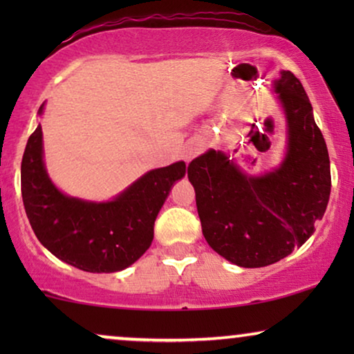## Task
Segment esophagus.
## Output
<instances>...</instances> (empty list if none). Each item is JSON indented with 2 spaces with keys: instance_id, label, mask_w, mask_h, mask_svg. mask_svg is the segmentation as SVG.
I'll use <instances>...</instances> for the list:
<instances>
[{
  "instance_id": "34e87169",
  "label": "esophagus",
  "mask_w": 354,
  "mask_h": 354,
  "mask_svg": "<svg viewBox=\"0 0 354 354\" xmlns=\"http://www.w3.org/2000/svg\"><path fill=\"white\" fill-rule=\"evenodd\" d=\"M201 151H203V143L200 140H192V142L187 143L185 149H183V156H185V161H192V159L196 158Z\"/></svg>"
}]
</instances>
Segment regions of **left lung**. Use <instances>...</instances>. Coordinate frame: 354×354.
I'll use <instances>...</instances> for the list:
<instances>
[{
  "label": "left lung",
  "instance_id": "8db88e82",
  "mask_svg": "<svg viewBox=\"0 0 354 354\" xmlns=\"http://www.w3.org/2000/svg\"><path fill=\"white\" fill-rule=\"evenodd\" d=\"M287 118L282 164L246 176L222 151L188 164L203 235L216 253L240 268H264L288 256L314 234L330 196V161L301 82L282 71L274 82Z\"/></svg>",
  "mask_w": 354,
  "mask_h": 354
}]
</instances>
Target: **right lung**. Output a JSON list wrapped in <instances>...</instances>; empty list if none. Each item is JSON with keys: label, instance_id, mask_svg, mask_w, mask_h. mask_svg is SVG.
Returning a JSON list of instances; mask_svg holds the SVG:
<instances>
[{"label": "right lung", "instance_id": "1", "mask_svg": "<svg viewBox=\"0 0 354 354\" xmlns=\"http://www.w3.org/2000/svg\"><path fill=\"white\" fill-rule=\"evenodd\" d=\"M185 169L178 161L149 171L108 203L67 196L48 177L38 125L22 158L24 207L37 239L56 258L86 272H118L149 248L158 212Z\"/></svg>", "mask_w": 354, "mask_h": 354}]
</instances>
